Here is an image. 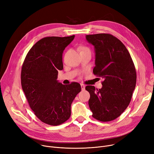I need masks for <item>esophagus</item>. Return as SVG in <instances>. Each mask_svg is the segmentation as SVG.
I'll return each mask as SVG.
<instances>
[{
    "instance_id": "obj_1",
    "label": "esophagus",
    "mask_w": 154,
    "mask_h": 154,
    "mask_svg": "<svg viewBox=\"0 0 154 154\" xmlns=\"http://www.w3.org/2000/svg\"><path fill=\"white\" fill-rule=\"evenodd\" d=\"M81 89L84 91V90L85 89V85L83 84H81Z\"/></svg>"
}]
</instances>
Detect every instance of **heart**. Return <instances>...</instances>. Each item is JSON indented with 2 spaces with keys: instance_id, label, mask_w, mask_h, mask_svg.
Masks as SVG:
<instances>
[{
  "instance_id": "heart-1",
  "label": "heart",
  "mask_w": 154,
  "mask_h": 154,
  "mask_svg": "<svg viewBox=\"0 0 154 154\" xmlns=\"http://www.w3.org/2000/svg\"><path fill=\"white\" fill-rule=\"evenodd\" d=\"M89 50V48L88 47H82L81 48V50Z\"/></svg>"
}]
</instances>
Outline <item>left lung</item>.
Instances as JSON below:
<instances>
[{"label":"left lung","instance_id":"8db88e82","mask_svg":"<svg viewBox=\"0 0 154 154\" xmlns=\"http://www.w3.org/2000/svg\"><path fill=\"white\" fill-rule=\"evenodd\" d=\"M94 47V75L102 77L103 87L86 86L89 106L94 119L108 122L117 118L129 106L136 85V70L125 45L114 36L97 33L86 36Z\"/></svg>","mask_w":154,"mask_h":154}]
</instances>
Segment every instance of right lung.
I'll list each match as a JSON object with an SVG mask.
<instances>
[{
    "label": "right lung",
    "instance_id": "add662e5",
    "mask_svg": "<svg viewBox=\"0 0 154 154\" xmlns=\"http://www.w3.org/2000/svg\"><path fill=\"white\" fill-rule=\"evenodd\" d=\"M69 37H48L31 48L23 61L21 84L25 97L35 115L43 122L58 125L71 116V105L81 91V85H64L57 80L62 70L63 52L73 40Z\"/></svg>",
    "mask_w": 154,
    "mask_h": 154
}]
</instances>
